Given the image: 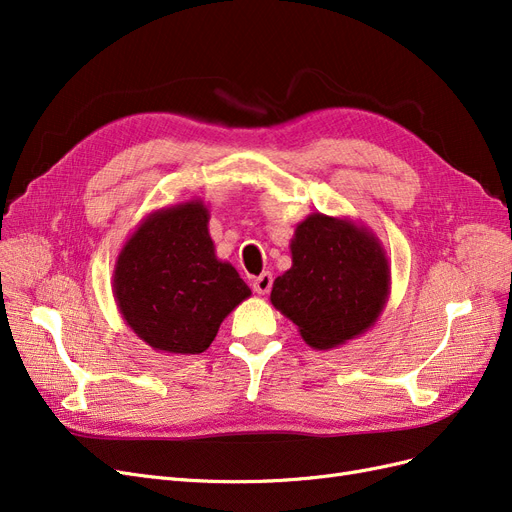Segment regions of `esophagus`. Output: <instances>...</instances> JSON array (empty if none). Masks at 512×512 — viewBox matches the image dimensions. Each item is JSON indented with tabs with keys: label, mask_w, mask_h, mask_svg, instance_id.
<instances>
[{
	"label": "esophagus",
	"mask_w": 512,
	"mask_h": 512,
	"mask_svg": "<svg viewBox=\"0 0 512 512\" xmlns=\"http://www.w3.org/2000/svg\"><path fill=\"white\" fill-rule=\"evenodd\" d=\"M271 286H273V275L269 271L260 273L258 277H254V282H252V288L258 294H267L271 290Z\"/></svg>",
	"instance_id": "obj_1"
}]
</instances>
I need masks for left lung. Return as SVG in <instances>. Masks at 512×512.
Returning a JSON list of instances; mask_svg holds the SVG:
<instances>
[{
    "label": "left lung",
    "mask_w": 512,
    "mask_h": 512,
    "mask_svg": "<svg viewBox=\"0 0 512 512\" xmlns=\"http://www.w3.org/2000/svg\"><path fill=\"white\" fill-rule=\"evenodd\" d=\"M290 254L271 303L307 346L331 350L374 327L391 292L389 256L374 230L316 211L294 228Z\"/></svg>",
    "instance_id": "obj_1"
}]
</instances>
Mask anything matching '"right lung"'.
<instances>
[{"label":"right lung","mask_w":512,"mask_h":512,"mask_svg":"<svg viewBox=\"0 0 512 512\" xmlns=\"http://www.w3.org/2000/svg\"><path fill=\"white\" fill-rule=\"evenodd\" d=\"M113 294L128 327L164 354H200L250 297L237 269L215 256L200 198L151 211L123 243Z\"/></svg>","instance_id":"1"}]
</instances>
